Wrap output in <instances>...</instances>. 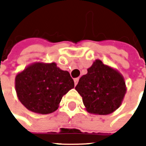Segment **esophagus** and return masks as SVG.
Wrapping results in <instances>:
<instances>
[{"label":"esophagus","instance_id":"1","mask_svg":"<svg viewBox=\"0 0 146 146\" xmlns=\"http://www.w3.org/2000/svg\"><path fill=\"white\" fill-rule=\"evenodd\" d=\"M74 82H75V84H78V82H79V78H76V79H74Z\"/></svg>","mask_w":146,"mask_h":146}]
</instances>
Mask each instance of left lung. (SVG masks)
<instances>
[{"label":"left lung","mask_w":146,"mask_h":146,"mask_svg":"<svg viewBox=\"0 0 146 146\" xmlns=\"http://www.w3.org/2000/svg\"><path fill=\"white\" fill-rule=\"evenodd\" d=\"M76 90L88 113L106 115L120 106L127 87L120 72L97 59L80 77Z\"/></svg>","instance_id":"left-lung-1"}]
</instances>
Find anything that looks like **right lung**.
<instances>
[{
  "mask_svg": "<svg viewBox=\"0 0 146 146\" xmlns=\"http://www.w3.org/2000/svg\"><path fill=\"white\" fill-rule=\"evenodd\" d=\"M74 87L70 73L61 70L55 62H34L15 77L20 102L28 110L41 115L57 110L62 97Z\"/></svg>",
  "mask_w": 146,
  "mask_h": 146,
  "instance_id": "right-lung-1",
  "label": "right lung"
}]
</instances>
